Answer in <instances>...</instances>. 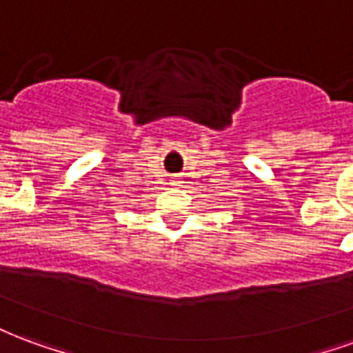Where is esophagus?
Here are the masks:
<instances>
[{"mask_svg":"<svg viewBox=\"0 0 353 353\" xmlns=\"http://www.w3.org/2000/svg\"><path fill=\"white\" fill-rule=\"evenodd\" d=\"M170 183H172V187H179V185H181V181H179L177 177H174V179H172Z\"/></svg>","mask_w":353,"mask_h":353,"instance_id":"obj_1","label":"esophagus"}]
</instances>
